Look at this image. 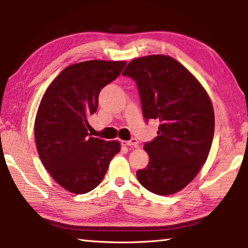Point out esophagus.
I'll use <instances>...</instances> for the list:
<instances>
[{
  "label": "esophagus",
  "instance_id": "34e87169",
  "mask_svg": "<svg viewBox=\"0 0 248 248\" xmlns=\"http://www.w3.org/2000/svg\"><path fill=\"white\" fill-rule=\"evenodd\" d=\"M121 143H123L124 145H127V146H132V148H138V146H139V141H138L137 139H134V138L130 139L129 141H121Z\"/></svg>",
  "mask_w": 248,
  "mask_h": 248
}]
</instances>
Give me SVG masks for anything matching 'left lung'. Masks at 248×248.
I'll use <instances>...</instances> for the list:
<instances>
[{"instance_id":"left-lung-1","label":"left lung","mask_w":248,"mask_h":248,"mask_svg":"<svg viewBox=\"0 0 248 248\" xmlns=\"http://www.w3.org/2000/svg\"><path fill=\"white\" fill-rule=\"evenodd\" d=\"M123 75L137 83L145 123L159 121L157 137L144 143L149 164L137 170V178L153 194H175L207 161L215 133L211 100L198 79L169 56L134 59Z\"/></svg>"}]
</instances>
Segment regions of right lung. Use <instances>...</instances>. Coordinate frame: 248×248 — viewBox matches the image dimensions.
Listing matches in <instances>:
<instances>
[{"instance_id": "1", "label": "right lung", "mask_w": 248, "mask_h": 248, "mask_svg": "<svg viewBox=\"0 0 248 248\" xmlns=\"http://www.w3.org/2000/svg\"><path fill=\"white\" fill-rule=\"evenodd\" d=\"M125 61L91 60L69 65L44 94L35 121L39 157L56 182L73 194H86L102 183L118 141L91 137L89 117L98 95L119 77Z\"/></svg>"}]
</instances>
